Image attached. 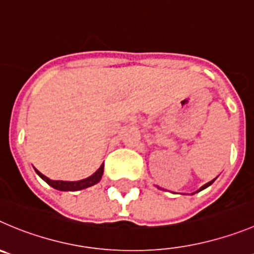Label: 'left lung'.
<instances>
[{
	"mask_svg": "<svg viewBox=\"0 0 254 254\" xmlns=\"http://www.w3.org/2000/svg\"><path fill=\"white\" fill-rule=\"evenodd\" d=\"M214 181H215V179H213V181L208 182V183H207V184H204V186H203V187H200V188H199V190H196V191H200V190H203V189L208 188V187H209V186H210V184H212V183H213V182H214ZM193 194H194V193H193Z\"/></svg>",
	"mask_w": 254,
	"mask_h": 254,
	"instance_id": "1",
	"label": "left lung"
}]
</instances>
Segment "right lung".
I'll list each match as a JSON object with an SVG mask.
<instances>
[{
    "label": "right lung",
    "mask_w": 254,
    "mask_h": 254,
    "mask_svg": "<svg viewBox=\"0 0 254 254\" xmlns=\"http://www.w3.org/2000/svg\"><path fill=\"white\" fill-rule=\"evenodd\" d=\"M36 170L37 174L41 177V179H44L49 186H51L52 188L58 189V190L61 191H75V190H81V189L89 188V187L95 186L96 183H99L103 177L104 173V164H101V167L99 168L96 172L94 173L92 175H90L89 178L86 179H82V181H77V182H65V181H52V179H49L47 177H45L42 173H40L39 170Z\"/></svg>",
    "instance_id": "add662e5"
}]
</instances>
